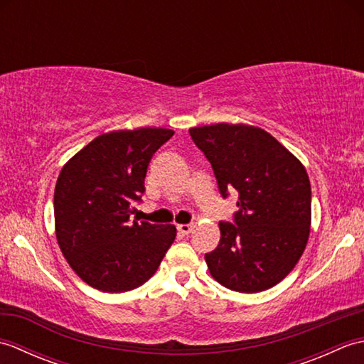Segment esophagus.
Masks as SVG:
<instances>
[{"instance_id": "34e87169", "label": "esophagus", "mask_w": 364, "mask_h": 364, "mask_svg": "<svg viewBox=\"0 0 364 364\" xmlns=\"http://www.w3.org/2000/svg\"><path fill=\"white\" fill-rule=\"evenodd\" d=\"M176 228H178V231H180L181 235H186V236L192 231V225H189V223H181V225H178Z\"/></svg>"}]
</instances>
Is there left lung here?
Segmentation results:
<instances>
[{
	"label": "left lung",
	"mask_w": 364,
	"mask_h": 364,
	"mask_svg": "<svg viewBox=\"0 0 364 364\" xmlns=\"http://www.w3.org/2000/svg\"><path fill=\"white\" fill-rule=\"evenodd\" d=\"M189 134L211 162L219 192L239 194L235 223L219 222L220 242L205 255L214 280L261 292L288 275L311 225V186L304 164L258 127L215 123Z\"/></svg>",
	"instance_id": "1"
}]
</instances>
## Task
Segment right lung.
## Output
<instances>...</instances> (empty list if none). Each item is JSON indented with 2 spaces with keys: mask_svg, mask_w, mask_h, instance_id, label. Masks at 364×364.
I'll use <instances>...</instances> for the list:
<instances>
[{
  "mask_svg": "<svg viewBox=\"0 0 364 364\" xmlns=\"http://www.w3.org/2000/svg\"><path fill=\"white\" fill-rule=\"evenodd\" d=\"M172 129L139 128L95 137L67 162L54 188L60 252L82 282L125 292L153 277L176 236L173 225L129 223L146 167Z\"/></svg>",
  "mask_w": 364,
  "mask_h": 364,
  "instance_id": "1",
  "label": "right lung"
}]
</instances>
